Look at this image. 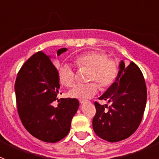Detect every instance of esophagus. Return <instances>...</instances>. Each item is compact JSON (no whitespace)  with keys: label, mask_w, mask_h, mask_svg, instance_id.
Instances as JSON below:
<instances>
[{"label":"esophagus","mask_w":159,"mask_h":159,"mask_svg":"<svg viewBox=\"0 0 159 159\" xmlns=\"http://www.w3.org/2000/svg\"><path fill=\"white\" fill-rule=\"evenodd\" d=\"M87 100H85V99H80V102L81 104H83V103H84V102H86Z\"/></svg>","instance_id":"34e87169"}]
</instances>
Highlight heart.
I'll return each mask as SVG.
<instances>
[{
    "label": "heart",
    "mask_w": 159,
    "mask_h": 159,
    "mask_svg": "<svg viewBox=\"0 0 159 159\" xmlns=\"http://www.w3.org/2000/svg\"><path fill=\"white\" fill-rule=\"evenodd\" d=\"M74 63L80 69L89 70L88 80H94L102 89L110 88L116 82L119 75V64L116 60L108 59L107 53L101 51H90L79 55L74 59ZM60 82L67 88L75 85V71L71 65L63 64L58 68ZM98 91V84L95 82L78 84L69 92L75 99H87L94 96Z\"/></svg>",
    "instance_id": "heart-1"
}]
</instances>
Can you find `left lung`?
Listing matches in <instances>:
<instances>
[{
  "label": "left lung",
  "instance_id": "obj_1",
  "mask_svg": "<svg viewBox=\"0 0 159 159\" xmlns=\"http://www.w3.org/2000/svg\"><path fill=\"white\" fill-rule=\"evenodd\" d=\"M147 96L145 80L139 67L134 62L125 67L121 60L116 82L99 98L107 100L111 106L95 102L96 114L92 126L95 134L111 143L130 137L141 123Z\"/></svg>",
  "mask_w": 159,
  "mask_h": 159
}]
</instances>
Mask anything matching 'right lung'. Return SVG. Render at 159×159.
Returning <instances> with one entry per match:
<instances>
[{"label":"right lung","mask_w":159,"mask_h":159,"mask_svg":"<svg viewBox=\"0 0 159 159\" xmlns=\"http://www.w3.org/2000/svg\"><path fill=\"white\" fill-rule=\"evenodd\" d=\"M64 48L57 56L65 52ZM58 71L51 57L38 52L24 64L15 83L16 105L25 129L46 143H57L70 131L71 119L78 110V99H59ZM58 104L55 106V101Z\"/></svg>","instance_id":"right-lung-1"}]
</instances>
